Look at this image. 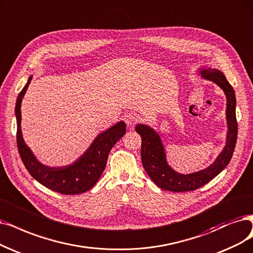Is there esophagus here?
Wrapping results in <instances>:
<instances>
[{
  "mask_svg": "<svg viewBox=\"0 0 253 253\" xmlns=\"http://www.w3.org/2000/svg\"><path fill=\"white\" fill-rule=\"evenodd\" d=\"M125 120H126V123L127 126H135L137 123H139V121H140V117H139L137 114L130 113V114H127V115L126 116Z\"/></svg>",
  "mask_w": 253,
  "mask_h": 253,
  "instance_id": "34e87169",
  "label": "esophagus"
}]
</instances>
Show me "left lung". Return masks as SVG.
<instances>
[{
  "mask_svg": "<svg viewBox=\"0 0 253 253\" xmlns=\"http://www.w3.org/2000/svg\"><path fill=\"white\" fill-rule=\"evenodd\" d=\"M200 75L204 79L216 83L220 88L223 89L226 95V119L228 127L226 144L216 161L208 168L197 171L195 173L180 174L168 165L165 149L159 134L148 126L138 125L136 130L142 139L141 160H142L143 167L151 180L163 190L188 192L203 187L216 177L228 165L234 154L238 137L235 90L228 83L225 76L218 69L204 68L200 72Z\"/></svg>",
  "mask_w": 253,
  "mask_h": 253,
  "instance_id": "left-lung-1",
  "label": "left lung"
}]
</instances>
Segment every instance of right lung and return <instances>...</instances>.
<instances>
[{
    "label": "right lung",
    "mask_w": 253,
    "mask_h": 253,
    "mask_svg": "<svg viewBox=\"0 0 253 253\" xmlns=\"http://www.w3.org/2000/svg\"><path fill=\"white\" fill-rule=\"evenodd\" d=\"M31 80L32 76L29 78L27 84L19 92L15 105L16 141L19 156L29 173L44 187L64 195L83 193L97 183L105 170L111 148L126 134V126L124 121H119L99 134L85 154L72 165L58 168L44 166L37 161L31 149L26 145L21 129V104Z\"/></svg>",
    "instance_id": "right-lung-1"
}]
</instances>
